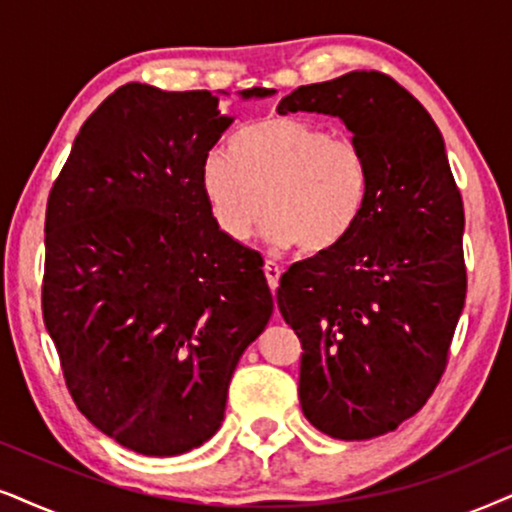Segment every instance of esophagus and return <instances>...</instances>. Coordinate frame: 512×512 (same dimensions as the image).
I'll use <instances>...</instances> for the list:
<instances>
[{"label": "esophagus", "instance_id": "1", "mask_svg": "<svg viewBox=\"0 0 512 512\" xmlns=\"http://www.w3.org/2000/svg\"><path fill=\"white\" fill-rule=\"evenodd\" d=\"M281 271H283V269L278 267V264H276L274 260L264 262V276H267V283H269L271 290L278 288V278H281Z\"/></svg>", "mask_w": 512, "mask_h": 512}]
</instances>
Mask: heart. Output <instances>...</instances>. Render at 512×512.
Returning a JSON list of instances; mask_svg holds the SVG:
<instances>
[{"mask_svg": "<svg viewBox=\"0 0 512 512\" xmlns=\"http://www.w3.org/2000/svg\"><path fill=\"white\" fill-rule=\"evenodd\" d=\"M200 191L231 241L250 238L267 212L271 245L316 255L357 229L371 167L357 141L333 137L319 122L264 118L231 139L229 155H208Z\"/></svg>", "mask_w": 512, "mask_h": 512, "instance_id": "heart-1", "label": "heart"}]
</instances>
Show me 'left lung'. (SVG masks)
<instances>
[{
	"instance_id": "1",
	"label": "left lung",
	"mask_w": 512,
	"mask_h": 512,
	"mask_svg": "<svg viewBox=\"0 0 512 512\" xmlns=\"http://www.w3.org/2000/svg\"><path fill=\"white\" fill-rule=\"evenodd\" d=\"M281 115H338L371 167L357 229L281 276L276 302L302 345L300 404L335 439L416 416L444 368L468 271L463 198L435 120L397 80L354 70L297 87Z\"/></svg>"
}]
</instances>
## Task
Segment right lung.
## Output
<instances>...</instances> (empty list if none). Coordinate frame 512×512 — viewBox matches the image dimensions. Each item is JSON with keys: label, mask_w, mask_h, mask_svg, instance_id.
Returning <instances> with one entry per match:
<instances>
[{"label": "right lung", "mask_w": 512, "mask_h": 512, "mask_svg": "<svg viewBox=\"0 0 512 512\" xmlns=\"http://www.w3.org/2000/svg\"><path fill=\"white\" fill-rule=\"evenodd\" d=\"M217 106L205 89H115L47 200L42 316L66 387L89 423L146 456L215 435L238 359L274 312L260 252L217 229L200 191L234 122Z\"/></svg>", "instance_id": "1"}]
</instances>
